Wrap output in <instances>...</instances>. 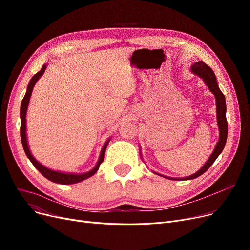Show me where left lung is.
<instances>
[{"label": "left lung", "mask_w": 250, "mask_h": 250, "mask_svg": "<svg viewBox=\"0 0 250 250\" xmlns=\"http://www.w3.org/2000/svg\"><path fill=\"white\" fill-rule=\"evenodd\" d=\"M191 72L194 73L195 75L200 76L201 78H203V80L205 81L206 85L208 87V89L211 90V92L216 97L217 120H218V125H219V130H220V139H219V142L217 144V146H216L214 152L212 153L211 157H209V159L202 167V169H200L199 171L194 173L193 175H190V176L186 177V178H180V179L166 177V176L161 175L163 177L172 179V180H189V179L196 178V177L201 176L202 174H204L207 171V170L209 167H211V165L215 162V160L218 158V156L222 153L223 149H224V147H225L226 141H227L228 124H227V118H226V101H225L224 94L222 93L221 90L218 87L216 76H215L213 70L209 68L208 64H206L204 62L200 61V62H196L195 63H193L191 65ZM158 175H160V174H158Z\"/></svg>", "instance_id": "obj_1"}]
</instances>
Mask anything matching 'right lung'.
Returning a JSON list of instances; mask_svg holds the SVG:
<instances>
[{
	"mask_svg": "<svg viewBox=\"0 0 250 250\" xmlns=\"http://www.w3.org/2000/svg\"><path fill=\"white\" fill-rule=\"evenodd\" d=\"M46 65H42V70L39 71L38 73H36L32 79L30 80L28 87H27V91H26V94L22 100L21 103V108H20V117H21V126H20V135H21V141H22V146L23 149L25 151V154L27 155L28 159L30 160V162L34 165V167L38 170L39 172H41L45 178H47L48 180L52 181V182H56V183H61V185H73V183H77V182H80L90 176H92L93 174L96 173V171L98 170L100 164L103 162L104 160V155H105V150H106V146L108 144V141L105 143L104 147L102 148L100 157H99V160L96 164V166L91 170V171L84 173V174H71V173H62V172H58V171H54V170H50L46 167H44L43 165H42L41 163H38L30 153L29 148H28V144H27V139H26V110H27L28 107V103H29V99L32 93V89L36 83V81L38 80L41 76L43 74V72L45 71Z\"/></svg>",
	"mask_w": 250,
	"mask_h": 250,
	"instance_id": "add662e5",
	"label": "right lung"
}]
</instances>
